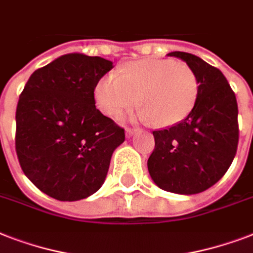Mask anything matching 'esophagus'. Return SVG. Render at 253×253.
Segmentation results:
<instances>
[{"instance_id": "esophagus-1", "label": "esophagus", "mask_w": 253, "mask_h": 253, "mask_svg": "<svg viewBox=\"0 0 253 253\" xmlns=\"http://www.w3.org/2000/svg\"><path fill=\"white\" fill-rule=\"evenodd\" d=\"M136 128H131V127H127L126 128V136L127 138H131V136H134L136 134Z\"/></svg>"}]
</instances>
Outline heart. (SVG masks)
Instances as JSON below:
<instances>
[{"label": "heart", "mask_w": 253, "mask_h": 253, "mask_svg": "<svg viewBox=\"0 0 253 253\" xmlns=\"http://www.w3.org/2000/svg\"><path fill=\"white\" fill-rule=\"evenodd\" d=\"M200 91L188 64L170 59H144L123 65L121 75L109 72L95 84L94 98L103 114L118 117L139 102L142 115L159 127H172L188 118Z\"/></svg>", "instance_id": "b5f03b06"}]
</instances>
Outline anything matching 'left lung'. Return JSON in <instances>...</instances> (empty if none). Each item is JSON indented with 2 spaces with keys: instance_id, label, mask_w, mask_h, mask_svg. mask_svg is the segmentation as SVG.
I'll return each instance as SVG.
<instances>
[{
  "instance_id": "1",
  "label": "left lung",
  "mask_w": 253,
  "mask_h": 253,
  "mask_svg": "<svg viewBox=\"0 0 253 253\" xmlns=\"http://www.w3.org/2000/svg\"><path fill=\"white\" fill-rule=\"evenodd\" d=\"M184 60L200 84L192 114L176 126L154 131L148 172L159 188L197 194L223 177L235 158L239 127L235 93L219 69L188 52L168 53Z\"/></svg>"
}]
</instances>
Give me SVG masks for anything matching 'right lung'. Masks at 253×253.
<instances>
[{"label":"right lung","mask_w":253,"mask_h":253,"mask_svg":"<svg viewBox=\"0 0 253 253\" xmlns=\"http://www.w3.org/2000/svg\"><path fill=\"white\" fill-rule=\"evenodd\" d=\"M113 61L67 53L37 69L15 113V150L26 177L59 201L84 200L106 178L125 130L95 107L94 87Z\"/></svg>","instance_id":"right-lung-1"}]
</instances>
